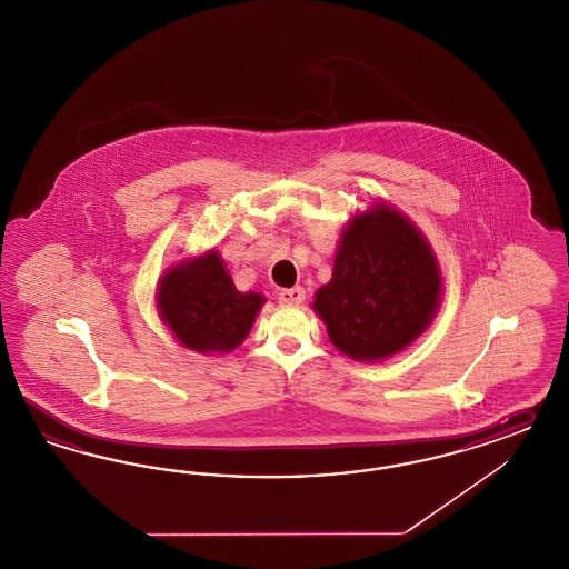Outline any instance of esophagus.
<instances>
[{"label":"esophagus","instance_id":"obj_1","mask_svg":"<svg viewBox=\"0 0 569 569\" xmlns=\"http://www.w3.org/2000/svg\"><path fill=\"white\" fill-rule=\"evenodd\" d=\"M303 299H306V291H303L301 287L282 289V291L278 293V301H280L282 306H299Z\"/></svg>","mask_w":569,"mask_h":569}]
</instances>
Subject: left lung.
I'll list each match as a JSON object with an SVG mask.
<instances>
[{"instance_id": "1", "label": "left lung", "mask_w": 569, "mask_h": 569, "mask_svg": "<svg viewBox=\"0 0 569 569\" xmlns=\"http://www.w3.org/2000/svg\"><path fill=\"white\" fill-rule=\"evenodd\" d=\"M442 301L439 259L420 228L386 200L355 212L337 242L333 274L312 310L331 343L358 362L409 348Z\"/></svg>"}]
</instances>
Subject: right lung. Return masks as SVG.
Masks as SVG:
<instances>
[{
	"label": "right lung",
	"mask_w": 569,
	"mask_h": 569,
	"mask_svg": "<svg viewBox=\"0 0 569 569\" xmlns=\"http://www.w3.org/2000/svg\"><path fill=\"white\" fill-rule=\"evenodd\" d=\"M263 303V295L236 289L214 249L172 263L156 287V310L172 337L209 357L233 352L251 333Z\"/></svg>",
	"instance_id": "obj_1"
}]
</instances>
